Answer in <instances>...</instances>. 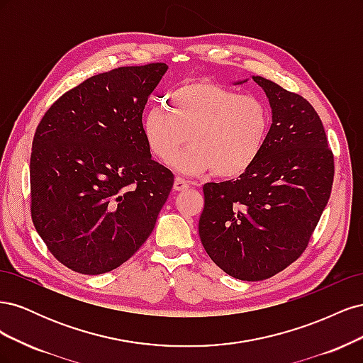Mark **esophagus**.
Returning a JSON list of instances; mask_svg holds the SVG:
<instances>
[{
	"mask_svg": "<svg viewBox=\"0 0 363 363\" xmlns=\"http://www.w3.org/2000/svg\"><path fill=\"white\" fill-rule=\"evenodd\" d=\"M188 188H189L188 182H186L182 177H175V180H174V189L175 191H186Z\"/></svg>",
	"mask_w": 363,
	"mask_h": 363,
	"instance_id": "1",
	"label": "esophagus"
}]
</instances>
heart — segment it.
Listing matches in <instances>:
<instances>
[{
  "mask_svg": "<svg viewBox=\"0 0 363 363\" xmlns=\"http://www.w3.org/2000/svg\"><path fill=\"white\" fill-rule=\"evenodd\" d=\"M271 130L269 107L230 87L194 82L171 92L167 108L155 104L142 119V136L152 157L171 163L189 136L191 145L172 162L189 175L213 171L235 179L259 159Z\"/></svg>",
  "mask_w": 363,
  "mask_h": 363,
  "instance_id": "obj_1",
  "label": "heart"
}]
</instances>
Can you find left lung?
<instances>
[{
  "instance_id": "left-lung-1",
  "label": "left lung",
  "mask_w": 363,
  "mask_h": 363,
  "mask_svg": "<svg viewBox=\"0 0 363 363\" xmlns=\"http://www.w3.org/2000/svg\"><path fill=\"white\" fill-rule=\"evenodd\" d=\"M252 80L271 106L267 144L238 180L203 186L199 223L208 257L245 281L269 279L303 255L335 175L333 152L312 104L263 77Z\"/></svg>"
}]
</instances>
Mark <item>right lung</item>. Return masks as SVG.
Here are the masks:
<instances>
[{"instance_id":"add662e5","label":"right lung","mask_w":363,"mask_h":363,"mask_svg":"<svg viewBox=\"0 0 363 363\" xmlns=\"http://www.w3.org/2000/svg\"><path fill=\"white\" fill-rule=\"evenodd\" d=\"M168 67H123L84 80L43 115L30 157L31 219L69 269L96 276L145 242L174 184L151 159L142 113Z\"/></svg>"}]
</instances>
